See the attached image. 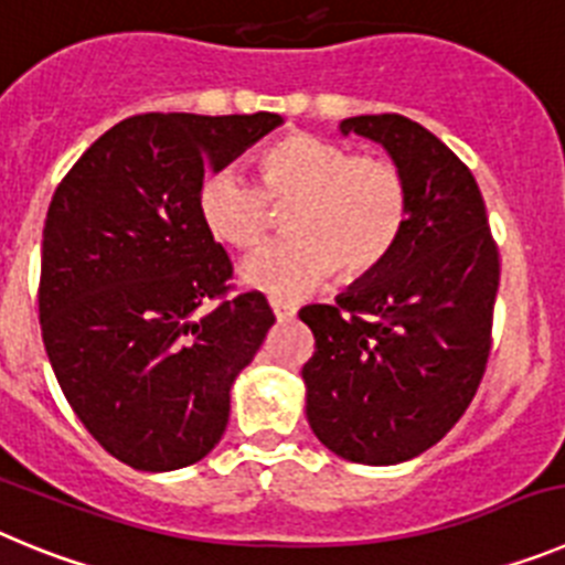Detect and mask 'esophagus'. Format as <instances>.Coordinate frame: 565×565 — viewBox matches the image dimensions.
Wrapping results in <instances>:
<instances>
[{"label": "esophagus", "instance_id": "1", "mask_svg": "<svg viewBox=\"0 0 565 565\" xmlns=\"http://www.w3.org/2000/svg\"><path fill=\"white\" fill-rule=\"evenodd\" d=\"M271 311L279 322H288V319L297 317V306H291V302H282V299H271Z\"/></svg>", "mask_w": 565, "mask_h": 565}]
</instances>
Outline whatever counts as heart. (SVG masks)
I'll return each instance as SVG.
<instances>
[{"instance_id": "b5f03b06", "label": "heart", "mask_w": 565, "mask_h": 565, "mask_svg": "<svg viewBox=\"0 0 565 565\" xmlns=\"http://www.w3.org/2000/svg\"><path fill=\"white\" fill-rule=\"evenodd\" d=\"M259 183L237 169L209 174L198 212L217 243L257 248L288 209V239L248 257L239 282L268 297L291 299L322 279H364L396 252L411 217L404 172L382 154H353L342 143L311 132H288L257 158Z\"/></svg>"}]
</instances>
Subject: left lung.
I'll return each instance as SVG.
<instances>
[{"mask_svg": "<svg viewBox=\"0 0 565 565\" xmlns=\"http://www.w3.org/2000/svg\"><path fill=\"white\" fill-rule=\"evenodd\" d=\"M339 132L382 143L411 189V217L376 274L337 306L299 311L317 339L306 416L344 461L391 467L441 441L476 396L501 266L476 178L430 129L384 113L344 118Z\"/></svg>", "mask_w": 565, "mask_h": 565, "instance_id": "1", "label": "left lung"}]
</instances>
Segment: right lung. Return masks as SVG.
<instances>
[{"label": "right lung", "instance_id": "obj_1", "mask_svg": "<svg viewBox=\"0 0 565 565\" xmlns=\"http://www.w3.org/2000/svg\"><path fill=\"white\" fill-rule=\"evenodd\" d=\"M279 124L274 113L132 115L50 201L44 351L84 427L132 469L169 472L214 450L234 379L274 326L266 297L223 299L232 263L203 226L198 194L209 169L221 172Z\"/></svg>", "mask_w": 565, "mask_h": 565}]
</instances>
